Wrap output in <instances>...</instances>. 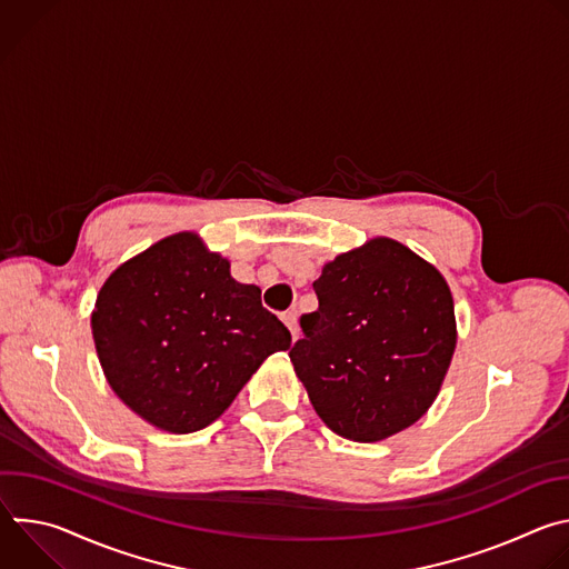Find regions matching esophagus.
Returning <instances> with one entry per match:
<instances>
[{
	"mask_svg": "<svg viewBox=\"0 0 569 569\" xmlns=\"http://www.w3.org/2000/svg\"><path fill=\"white\" fill-rule=\"evenodd\" d=\"M281 319H283V323H286V329L290 331V336H292V340L299 336V327H297V315L292 312V310H288V312H283L281 315Z\"/></svg>",
	"mask_w": 569,
	"mask_h": 569,
	"instance_id": "1",
	"label": "esophagus"
}]
</instances>
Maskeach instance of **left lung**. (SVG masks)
<instances>
[{
	"instance_id": "obj_1",
	"label": "left lung",
	"mask_w": 569,
	"mask_h": 569,
	"mask_svg": "<svg viewBox=\"0 0 569 569\" xmlns=\"http://www.w3.org/2000/svg\"><path fill=\"white\" fill-rule=\"evenodd\" d=\"M290 362L317 417L336 435L376 443L415 426L439 396L457 347L443 274L402 242L376 236L338 254L312 283Z\"/></svg>"
}]
</instances>
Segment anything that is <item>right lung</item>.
<instances>
[{
    "label": "right lung",
    "instance_id": "right-lung-1",
    "mask_svg": "<svg viewBox=\"0 0 569 569\" xmlns=\"http://www.w3.org/2000/svg\"><path fill=\"white\" fill-rule=\"evenodd\" d=\"M92 336L112 391L171 435L211 426L268 356L290 349L261 288L238 283L196 231L157 240L106 279Z\"/></svg>",
    "mask_w": 569,
    "mask_h": 569
}]
</instances>
